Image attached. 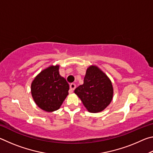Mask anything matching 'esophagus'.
<instances>
[{
    "mask_svg": "<svg viewBox=\"0 0 153 153\" xmlns=\"http://www.w3.org/2000/svg\"><path fill=\"white\" fill-rule=\"evenodd\" d=\"M69 87H70V89H69V93H72V92H73L74 90V89L76 88V85L75 84H74V83H71V84L69 85Z\"/></svg>",
    "mask_w": 153,
    "mask_h": 153,
    "instance_id": "34e87169",
    "label": "esophagus"
}]
</instances>
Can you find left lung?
<instances>
[{
	"mask_svg": "<svg viewBox=\"0 0 153 153\" xmlns=\"http://www.w3.org/2000/svg\"><path fill=\"white\" fill-rule=\"evenodd\" d=\"M83 105L90 113L105 109L113 99V88L110 79L97 66L87 69L84 84L74 90Z\"/></svg>",
	"mask_w": 153,
	"mask_h": 153,
	"instance_id": "obj_1",
	"label": "left lung"
}]
</instances>
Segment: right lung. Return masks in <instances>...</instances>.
<instances>
[{"label":"right lung","instance_id":"1","mask_svg":"<svg viewBox=\"0 0 153 153\" xmlns=\"http://www.w3.org/2000/svg\"><path fill=\"white\" fill-rule=\"evenodd\" d=\"M59 65H51L36 76L31 84V93L36 104L46 112L58 110L68 95L69 84L60 76Z\"/></svg>","mask_w":153,"mask_h":153}]
</instances>
